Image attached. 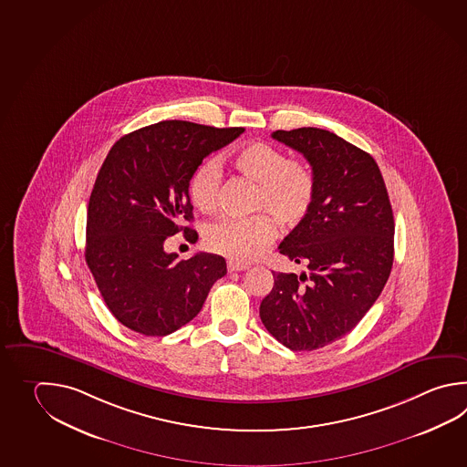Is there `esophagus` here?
<instances>
[{
  "label": "esophagus",
  "mask_w": 467,
  "mask_h": 467,
  "mask_svg": "<svg viewBox=\"0 0 467 467\" xmlns=\"http://www.w3.org/2000/svg\"><path fill=\"white\" fill-rule=\"evenodd\" d=\"M248 267V265H243V263H236V261H228L229 273H238V271H246Z\"/></svg>",
  "instance_id": "34e87169"
}]
</instances>
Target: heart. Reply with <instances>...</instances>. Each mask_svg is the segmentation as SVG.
I'll return each instance as SVG.
<instances>
[{"mask_svg":"<svg viewBox=\"0 0 467 467\" xmlns=\"http://www.w3.org/2000/svg\"><path fill=\"white\" fill-rule=\"evenodd\" d=\"M231 164L251 182H256L251 210L265 211L281 228L299 226L313 210L316 176L299 160H287L273 144L253 141L231 154ZM221 191V166L214 158L201 162L188 184L191 202L204 213L216 210ZM271 217V218H272ZM266 214L223 218L204 229L206 246L223 256L248 263L256 259L275 239V223Z\"/></svg>","mask_w":467,"mask_h":467,"instance_id":"obj_1","label":"heart"}]
</instances>
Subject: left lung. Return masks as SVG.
Masks as SVG:
<instances>
[{"label": "left lung", "mask_w": 467, "mask_h": 467, "mask_svg": "<svg viewBox=\"0 0 467 467\" xmlns=\"http://www.w3.org/2000/svg\"><path fill=\"white\" fill-rule=\"evenodd\" d=\"M271 136L305 156L317 191L307 218L279 244L309 273H273L259 316L291 351H315L351 333L381 295L394 259L392 208L369 152L319 128Z\"/></svg>", "instance_id": "left-lung-1"}]
</instances>
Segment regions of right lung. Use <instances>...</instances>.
<instances>
[{
    "label": "right lung",
    "mask_w": 467,
    "mask_h": 467,
    "mask_svg": "<svg viewBox=\"0 0 467 467\" xmlns=\"http://www.w3.org/2000/svg\"><path fill=\"white\" fill-rule=\"evenodd\" d=\"M244 128L160 121L119 138L108 152L88 204L85 257L108 309L144 336H168L196 317L226 275L224 257L178 259L164 241L192 221L188 184L202 160Z\"/></svg>",
    "instance_id": "add662e5"
}]
</instances>
